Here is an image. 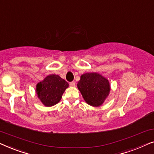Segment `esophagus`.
<instances>
[{
  "label": "esophagus",
  "instance_id": "esophagus-1",
  "mask_svg": "<svg viewBox=\"0 0 154 154\" xmlns=\"http://www.w3.org/2000/svg\"><path fill=\"white\" fill-rule=\"evenodd\" d=\"M69 85H70L71 87H74V86H75V82L74 81L70 82V83H69Z\"/></svg>",
  "mask_w": 154,
  "mask_h": 154
}]
</instances>
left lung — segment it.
Instances as JSON below:
<instances>
[{
  "label": "left lung",
  "instance_id": "obj_1",
  "mask_svg": "<svg viewBox=\"0 0 154 154\" xmlns=\"http://www.w3.org/2000/svg\"><path fill=\"white\" fill-rule=\"evenodd\" d=\"M77 86L85 102L93 106H100L110 91L108 80L97 73L82 75Z\"/></svg>",
  "mask_w": 154,
  "mask_h": 154
}]
</instances>
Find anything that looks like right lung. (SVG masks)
<instances>
[{"label": "right lung", "instance_id": "1", "mask_svg": "<svg viewBox=\"0 0 154 154\" xmlns=\"http://www.w3.org/2000/svg\"><path fill=\"white\" fill-rule=\"evenodd\" d=\"M69 87V83L57 75H50L36 85V92L42 103L46 106L57 104Z\"/></svg>", "mask_w": 154, "mask_h": 154}]
</instances>
